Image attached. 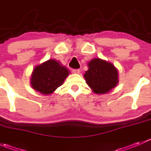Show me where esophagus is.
<instances>
[{
	"instance_id": "obj_1",
	"label": "esophagus",
	"mask_w": 151,
	"mask_h": 151,
	"mask_svg": "<svg viewBox=\"0 0 151 151\" xmlns=\"http://www.w3.org/2000/svg\"><path fill=\"white\" fill-rule=\"evenodd\" d=\"M72 71H73V73H74V74H80V69H73Z\"/></svg>"
}]
</instances>
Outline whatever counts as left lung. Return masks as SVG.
<instances>
[{"label":"left lung","instance_id":"left-lung-1","mask_svg":"<svg viewBox=\"0 0 151 151\" xmlns=\"http://www.w3.org/2000/svg\"><path fill=\"white\" fill-rule=\"evenodd\" d=\"M84 78L93 92L101 95L112 91L119 82L117 68L109 61L95 58L88 63Z\"/></svg>","mask_w":151,"mask_h":151}]
</instances>
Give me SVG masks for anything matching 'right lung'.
Segmentation results:
<instances>
[{"label": "right lung", "instance_id": "right-lung-1", "mask_svg": "<svg viewBox=\"0 0 151 151\" xmlns=\"http://www.w3.org/2000/svg\"><path fill=\"white\" fill-rule=\"evenodd\" d=\"M69 70L55 59H50L35 66L30 77L32 88L44 96H50L62 85Z\"/></svg>", "mask_w": 151, "mask_h": 151}]
</instances>
